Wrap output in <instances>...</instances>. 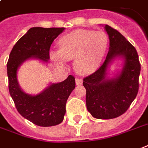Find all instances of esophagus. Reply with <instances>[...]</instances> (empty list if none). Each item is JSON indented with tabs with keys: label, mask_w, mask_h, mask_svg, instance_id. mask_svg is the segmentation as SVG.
<instances>
[{
	"label": "esophagus",
	"mask_w": 148,
	"mask_h": 148,
	"mask_svg": "<svg viewBox=\"0 0 148 148\" xmlns=\"http://www.w3.org/2000/svg\"><path fill=\"white\" fill-rule=\"evenodd\" d=\"M83 81H82V79L81 78H76V84L77 85H79V84H82Z\"/></svg>",
	"instance_id": "esophagus-1"
}]
</instances>
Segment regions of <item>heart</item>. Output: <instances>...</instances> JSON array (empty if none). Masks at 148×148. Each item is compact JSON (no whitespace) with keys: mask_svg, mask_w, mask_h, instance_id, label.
<instances>
[{"mask_svg":"<svg viewBox=\"0 0 148 148\" xmlns=\"http://www.w3.org/2000/svg\"><path fill=\"white\" fill-rule=\"evenodd\" d=\"M59 50L50 53L53 61L61 66L66 60H74V68L81 74L93 71L104 58L109 47V38L104 32L77 29L62 36Z\"/></svg>","mask_w":148,"mask_h":148,"instance_id":"obj_1","label":"heart"}]
</instances>
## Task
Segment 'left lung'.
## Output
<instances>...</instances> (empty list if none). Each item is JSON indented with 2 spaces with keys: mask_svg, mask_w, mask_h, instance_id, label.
Here are the masks:
<instances>
[{
  "mask_svg": "<svg viewBox=\"0 0 148 148\" xmlns=\"http://www.w3.org/2000/svg\"><path fill=\"white\" fill-rule=\"evenodd\" d=\"M110 47L104 63L94 73L85 77L86 106L92 116L97 119L116 118L126 112L139 90L140 64L135 47L111 26L106 25ZM116 56H123L125 64L116 79H107L108 65Z\"/></svg>",
  "mask_w": 148,
  "mask_h": 148,
  "instance_id": "obj_1",
  "label": "left lung"
}]
</instances>
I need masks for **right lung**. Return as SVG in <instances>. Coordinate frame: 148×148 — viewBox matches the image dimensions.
Listing matches in <instances>:
<instances>
[{"label":"right lung","mask_w":148,"mask_h":148,"mask_svg":"<svg viewBox=\"0 0 148 148\" xmlns=\"http://www.w3.org/2000/svg\"><path fill=\"white\" fill-rule=\"evenodd\" d=\"M65 28L33 27L17 42L7 64L8 88L15 107L22 116L39 127H51L64 120L66 100L75 88L73 75L60 83L53 84L37 95L25 94L17 81V71L25 60L36 57L45 62L49 59L53 42Z\"/></svg>","instance_id":"add662e5"}]
</instances>
